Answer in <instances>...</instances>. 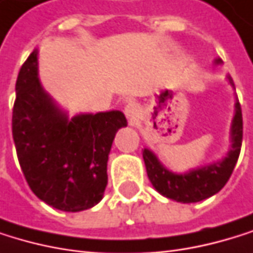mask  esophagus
<instances>
[{"label":"esophagus","mask_w":253,"mask_h":253,"mask_svg":"<svg viewBox=\"0 0 253 253\" xmlns=\"http://www.w3.org/2000/svg\"><path fill=\"white\" fill-rule=\"evenodd\" d=\"M124 114H126V117H127L129 121H135L139 117V106L136 103L130 102V103H127L124 106Z\"/></svg>","instance_id":"34e87169"}]
</instances>
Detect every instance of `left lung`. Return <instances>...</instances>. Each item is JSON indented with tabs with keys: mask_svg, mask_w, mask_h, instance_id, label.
Instances as JSON below:
<instances>
[{
	"mask_svg": "<svg viewBox=\"0 0 253 253\" xmlns=\"http://www.w3.org/2000/svg\"><path fill=\"white\" fill-rule=\"evenodd\" d=\"M214 63L222 64V60L216 58ZM226 78L229 85L234 88V82L231 76ZM229 135H231V148L222 160L190 169L183 174L169 171L167 167H164V164L157 159V156L151 150L144 148L142 157L145 162L147 175L153 187L160 195L183 204L203 201L217 193L229 180L234 167L237 164V159L240 156L242 139H243V117H242V108L239 99H236V114H234L232 118Z\"/></svg>",
	"mask_w": 253,
	"mask_h": 253,
	"instance_id": "obj_1",
	"label": "left lung"
}]
</instances>
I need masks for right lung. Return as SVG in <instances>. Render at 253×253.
Masks as SVG:
<instances>
[{
  "mask_svg": "<svg viewBox=\"0 0 253 253\" xmlns=\"http://www.w3.org/2000/svg\"><path fill=\"white\" fill-rule=\"evenodd\" d=\"M37 49L16 81L11 130L22 172L37 198L61 211H82L103 198L108 156L121 111L69 117L42 86Z\"/></svg>",
  "mask_w": 253,
  "mask_h": 253,
  "instance_id": "obj_1",
  "label": "right lung"
}]
</instances>
